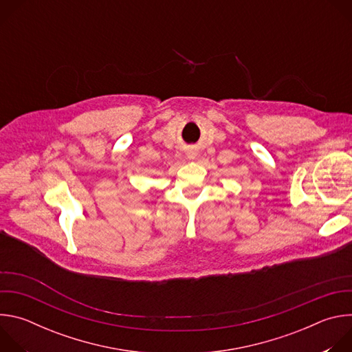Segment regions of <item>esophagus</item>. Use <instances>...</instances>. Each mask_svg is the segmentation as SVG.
Returning a JSON list of instances; mask_svg holds the SVG:
<instances>
[{
    "label": "esophagus",
    "instance_id": "esophagus-1",
    "mask_svg": "<svg viewBox=\"0 0 352 352\" xmlns=\"http://www.w3.org/2000/svg\"><path fill=\"white\" fill-rule=\"evenodd\" d=\"M189 159H195V155H190V156H189Z\"/></svg>",
    "mask_w": 352,
    "mask_h": 352
}]
</instances>
